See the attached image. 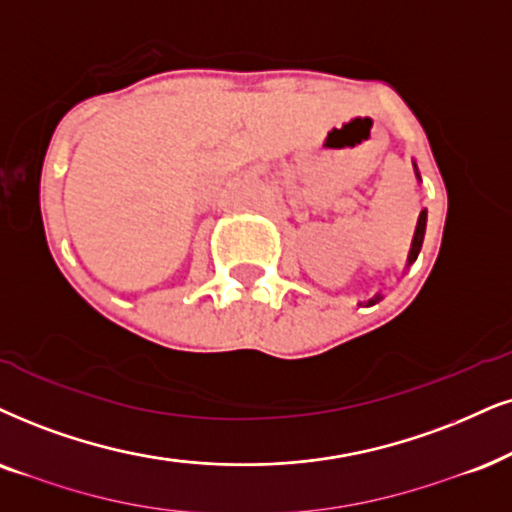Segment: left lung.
<instances>
[{"instance_id":"obj_1","label":"left lung","mask_w":512,"mask_h":512,"mask_svg":"<svg viewBox=\"0 0 512 512\" xmlns=\"http://www.w3.org/2000/svg\"><path fill=\"white\" fill-rule=\"evenodd\" d=\"M425 222H428V212H420L418 215V224H416V234H413V243H411V252H409V264L416 262L418 252H420V245H423V236H425ZM380 300V295H375L368 300V304H375Z\"/></svg>"}]
</instances>
